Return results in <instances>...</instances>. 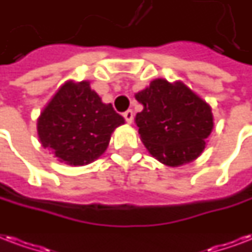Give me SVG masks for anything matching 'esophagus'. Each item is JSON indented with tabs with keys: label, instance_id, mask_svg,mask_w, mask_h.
Here are the masks:
<instances>
[{
	"label": "esophagus",
	"instance_id": "obj_1",
	"mask_svg": "<svg viewBox=\"0 0 252 252\" xmlns=\"http://www.w3.org/2000/svg\"><path fill=\"white\" fill-rule=\"evenodd\" d=\"M123 116H124V119H126V122L128 123V124H130V123L133 122V111H132V109H128V111H126Z\"/></svg>",
	"mask_w": 252,
	"mask_h": 252
}]
</instances>
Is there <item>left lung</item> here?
Wrapping results in <instances>:
<instances>
[{"mask_svg":"<svg viewBox=\"0 0 252 252\" xmlns=\"http://www.w3.org/2000/svg\"><path fill=\"white\" fill-rule=\"evenodd\" d=\"M144 109L134 118L140 139L152 156L168 166L190 162L202 153L213 129L210 105L181 82H151L137 92Z\"/></svg>","mask_w":252,"mask_h":252,"instance_id":"8db88e82","label":"left lung"}]
</instances>
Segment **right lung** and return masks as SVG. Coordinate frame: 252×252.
Segmentation results:
<instances>
[{
	"instance_id": "1",
	"label": "right lung",
	"mask_w": 252,
	"mask_h": 252,
	"mask_svg": "<svg viewBox=\"0 0 252 252\" xmlns=\"http://www.w3.org/2000/svg\"><path fill=\"white\" fill-rule=\"evenodd\" d=\"M112 104H104L88 82H67L36 123L42 147L68 165H87L103 155L115 128L124 124Z\"/></svg>"
}]
</instances>
